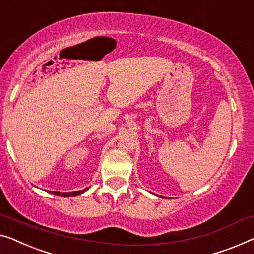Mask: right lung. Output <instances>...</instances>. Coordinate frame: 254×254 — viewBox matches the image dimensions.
<instances>
[{
  "mask_svg": "<svg viewBox=\"0 0 254 254\" xmlns=\"http://www.w3.org/2000/svg\"><path fill=\"white\" fill-rule=\"evenodd\" d=\"M87 189H83V190H80V191H74V192H56V191H49V192L54 193V194H57V196H62V197H74V196H78V194L83 193Z\"/></svg>",
  "mask_w": 254,
  "mask_h": 254,
  "instance_id": "1",
  "label": "right lung"
}]
</instances>
